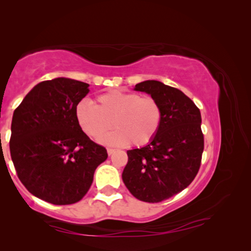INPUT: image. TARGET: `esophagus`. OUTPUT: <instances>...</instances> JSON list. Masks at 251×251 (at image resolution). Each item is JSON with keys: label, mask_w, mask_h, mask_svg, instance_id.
Listing matches in <instances>:
<instances>
[{"label": "esophagus", "mask_w": 251, "mask_h": 251, "mask_svg": "<svg viewBox=\"0 0 251 251\" xmlns=\"http://www.w3.org/2000/svg\"><path fill=\"white\" fill-rule=\"evenodd\" d=\"M114 152H115V150H114V148H107L108 155H112V154H114Z\"/></svg>", "instance_id": "obj_1"}]
</instances>
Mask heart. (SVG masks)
<instances>
[{
	"instance_id": "b5f03b06",
	"label": "heart",
	"mask_w": 251,
	"mask_h": 251,
	"mask_svg": "<svg viewBox=\"0 0 251 251\" xmlns=\"http://www.w3.org/2000/svg\"><path fill=\"white\" fill-rule=\"evenodd\" d=\"M75 118L88 137L100 138L112 128L113 124L116 130L104 136L101 143L124 145L129 142L130 145L139 147L147 145L156 137L163 112L154 97L112 90L97 95L94 104L87 100L78 101Z\"/></svg>"
}]
</instances>
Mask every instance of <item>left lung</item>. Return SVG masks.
Instances as JSON below:
<instances>
[{"instance_id":"obj_1","label":"left lung","mask_w":251,"mask_h":251,"mask_svg":"<svg viewBox=\"0 0 251 251\" xmlns=\"http://www.w3.org/2000/svg\"><path fill=\"white\" fill-rule=\"evenodd\" d=\"M134 90L157 100L163 118L148 145L127 151L122 178L134 197L159 202L184 190L197 175L203 151L201 110L181 91L158 80L138 83Z\"/></svg>"}]
</instances>
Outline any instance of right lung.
Returning a JSON list of instances; mask_svg holds the SVG:
<instances>
[{"label":"right lung","instance_id":"1","mask_svg":"<svg viewBox=\"0 0 251 251\" xmlns=\"http://www.w3.org/2000/svg\"><path fill=\"white\" fill-rule=\"evenodd\" d=\"M88 86L65 77L44 80L29 91L12 118L10 151L20 180L53 205L79 201L108 156L76 122L75 107Z\"/></svg>","mask_w":251,"mask_h":251}]
</instances>
